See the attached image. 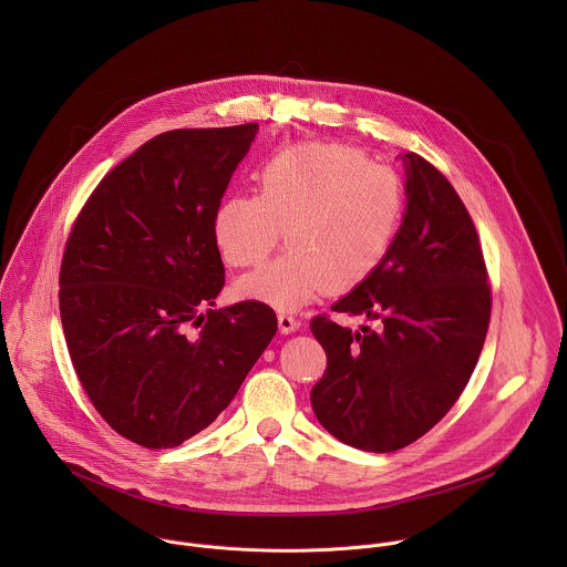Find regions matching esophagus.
<instances>
[{
	"instance_id": "1",
	"label": "esophagus",
	"mask_w": 567,
	"mask_h": 567,
	"mask_svg": "<svg viewBox=\"0 0 567 567\" xmlns=\"http://www.w3.org/2000/svg\"><path fill=\"white\" fill-rule=\"evenodd\" d=\"M277 321H279V331H281V333H292V331H297V329H299V321H297L292 315L279 312Z\"/></svg>"
}]
</instances>
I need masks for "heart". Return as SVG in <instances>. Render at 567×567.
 I'll return each instance as SVG.
<instances>
[{"label":"heart","mask_w":567,"mask_h":567,"mask_svg":"<svg viewBox=\"0 0 567 567\" xmlns=\"http://www.w3.org/2000/svg\"><path fill=\"white\" fill-rule=\"evenodd\" d=\"M259 194H238L216 214V243L238 268L266 261L284 231L290 248L244 277L238 292L295 310L323 290L342 295L386 259L404 216L400 176L342 144H299L257 172Z\"/></svg>","instance_id":"obj_1"}]
</instances>
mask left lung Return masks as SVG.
Masks as SVG:
<instances>
[{
	"instance_id": "1",
	"label": "left lung",
	"mask_w": 567,
	"mask_h": 567,
	"mask_svg": "<svg viewBox=\"0 0 567 567\" xmlns=\"http://www.w3.org/2000/svg\"><path fill=\"white\" fill-rule=\"evenodd\" d=\"M404 223L382 266L331 310L367 317L360 331L310 321L327 369L312 389L324 430L364 452H395L456 404L485 344L491 284L474 220L452 183L404 155Z\"/></svg>"
}]
</instances>
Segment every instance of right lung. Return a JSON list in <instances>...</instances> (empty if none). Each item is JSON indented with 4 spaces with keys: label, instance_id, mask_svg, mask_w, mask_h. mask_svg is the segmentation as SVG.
Instances as JSON below:
<instances>
[{
    "label": "right lung",
    "instance_id": "add662e5",
    "mask_svg": "<svg viewBox=\"0 0 567 567\" xmlns=\"http://www.w3.org/2000/svg\"><path fill=\"white\" fill-rule=\"evenodd\" d=\"M257 124L167 131L117 163L74 220L61 321L86 398L124 439L176 447L243 386L272 308L212 310L225 286L216 214Z\"/></svg>",
    "mask_w": 567,
    "mask_h": 567
}]
</instances>
